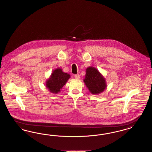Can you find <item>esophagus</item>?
Returning a JSON list of instances; mask_svg holds the SVG:
<instances>
[{
    "label": "esophagus",
    "instance_id": "1",
    "mask_svg": "<svg viewBox=\"0 0 152 152\" xmlns=\"http://www.w3.org/2000/svg\"><path fill=\"white\" fill-rule=\"evenodd\" d=\"M74 77L76 78V79H79L80 78V76L79 74H75L74 75Z\"/></svg>",
    "mask_w": 152,
    "mask_h": 152
}]
</instances>
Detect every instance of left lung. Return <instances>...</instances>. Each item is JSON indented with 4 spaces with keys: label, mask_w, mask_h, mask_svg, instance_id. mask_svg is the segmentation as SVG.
Listing matches in <instances>:
<instances>
[{
    "label": "left lung",
    "mask_w": 152,
    "mask_h": 152,
    "mask_svg": "<svg viewBox=\"0 0 152 152\" xmlns=\"http://www.w3.org/2000/svg\"><path fill=\"white\" fill-rule=\"evenodd\" d=\"M83 81L93 94H99L107 88L106 81L104 77L97 69L93 67H89L86 69Z\"/></svg>",
    "instance_id": "obj_1"
}]
</instances>
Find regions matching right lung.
<instances>
[{
    "label": "right lung",
    "instance_id": "1",
    "mask_svg": "<svg viewBox=\"0 0 152 152\" xmlns=\"http://www.w3.org/2000/svg\"><path fill=\"white\" fill-rule=\"evenodd\" d=\"M70 78V74L64 72L61 68L56 69L53 70L50 77L46 81V87L51 93L56 94L61 91V89Z\"/></svg>",
    "mask_w": 152,
    "mask_h": 152
}]
</instances>
